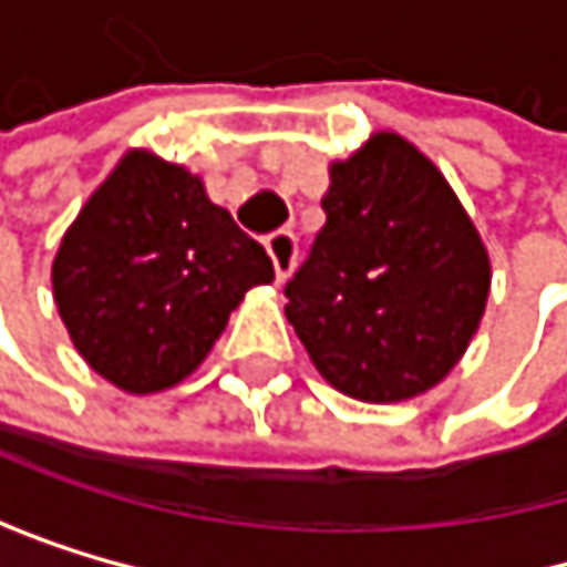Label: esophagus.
Returning a JSON list of instances; mask_svg holds the SVG:
<instances>
[{
  "label": "esophagus",
  "instance_id": "obj_1",
  "mask_svg": "<svg viewBox=\"0 0 567 567\" xmlns=\"http://www.w3.org/2000/svg\"><path fill=\"white\" fill-rule=\"evenodd\" d=\"M265 248H268V258H271V265H275V278L278 281H286L289 275H292V268H296V258H299V241H296V234L292 230H275L268 241H265Z\"/></svg>",
  "mask_w": 567,
  "mask_h": 567
}]
</instances>
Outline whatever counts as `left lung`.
Listing matches in <instances>:
<instances>
[{"label": "left lung", "instance_id": "left-lung-1", "mask_svg": "<svg viewBox=\"0 0 567 567\" xmlns=\"http://www.w3.org/2000/svg\"><path fill=\"white\" fill-rule=\"evenodd\" d=\"M330 179L326 224L286 281V316L343 394L415 398L476 333L486 248L445 176L401 135H374Z\"/></svg>", "mask_w": 567, "mask_h": 567}]
</instances>
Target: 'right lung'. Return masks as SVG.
<instances>
[{"label": "right lung", "instance_id": "right-lung-1", "mask_svg": "<svg viewBox=\"0 0 567 567\" xmlns=\"http://www.w3.org/2000/svg\"><path fill=\"white\" fill-rule=\"evenodd\" d=\"M265 248L183 166L132 152L84 204L53 261V299L81 357L132 394L183 381L251 286Z\"/></svg>", "mask_w": 567, "mask_h": 567}]
</instances>
